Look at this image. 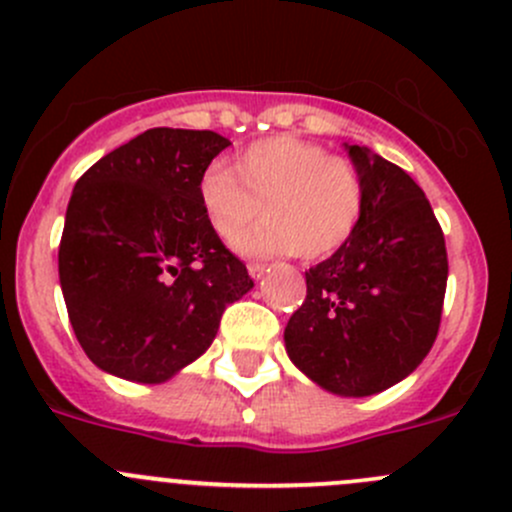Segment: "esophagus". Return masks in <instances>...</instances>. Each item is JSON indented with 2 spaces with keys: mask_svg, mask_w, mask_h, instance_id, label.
<instances>
[{
  "mask_svg": "<svg viewBox=\"0 0 512 512\" xmlns=\"http://www.w3.org/2000/svg\"><path fill=\"white\" fill-rule=\"evenodd\" d=\"M247 272H250L252 279H262L267 272V265H262V262H250V265H247Z\"/></svg>",
  "mask_w": 512,
  "mask_h": 512,
  "instance_id": "1",
  "label": "esophagus"
}]
</instances>
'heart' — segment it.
I'll use <instances>...</instances> for the list:
<instances>
[{
	"label": "heart",
	"mask_w": 512,
	"mask_h": 512,
	"mask_svg": "<svg viewBox=\"0 0 512 512\" xmlns=\"http://www.w3.org/2000/svg\"><path fill=\"white\" fill-rule=\"evenodd\" d=\"M196 193L203 218L223 240L237 238L263 203L268 218L235 242L245 255L299 250L304 260H326L353 238L365 208L353 161L292 134L257 139L235 154L230 171L208 166Z\"/></svg>",
	"instance_id": "heart-1"
}]
</instances>
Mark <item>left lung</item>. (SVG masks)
I'll return each instance as SVG.
<instances>
[{"label": "left lung", "instance_id": "obj_1", "mask_svg": "<svg viewBox=\"0 0 512 512\" xmlns=\"http://www.w3.org/2000/svg\"><path fill=\"white\" fill-rule=\"evenodd\" d=\"M365 184L353 238L306 272V299L284 328L292 363L333 395L383 392L427 358L444 306V233L407 171L348 147Z\"/></svg>", "mask_w": 512, "mask_h": 512}]
</instances>
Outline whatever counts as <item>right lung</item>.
Instances as JSON below:
<instances>
[{
  "label": "right lung",
  "mask_w": 512,
  "mask_h": 512,
  "mask_svg": "<svg viewBox=\"0 0 512 512\" xmlns=\"http://www.w3.org/2000/svg\"><path fill=\"white\" fill-rule=\"evenodd\" d=\"M230 139L154 127L95 161L66 211L58 277L75 338L105 373L164 383L252 289L198 203V176Z\"/></svg>",
  "instance_id": "1"
}]
</instances>
